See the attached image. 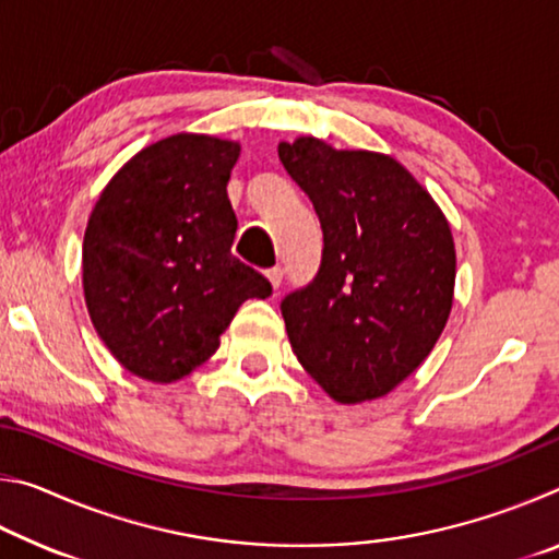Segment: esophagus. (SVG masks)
<instances>
[{"label": "esophagus", "instance_id": "34e87169", "mask_svg": "<svg viewBox=\"0 0 559 559\" xmlns=\"http://www.w3.org/2000/svg\"><path fill=\"white\" fill-rule=\"evenodd\" d=\"M266 276H269V281H271V286L278 288L281 281H283V269H281V266H273V269L266 271Z\"/></svg>", "mask_w": 559, "mask_h": 559}]
</instances>
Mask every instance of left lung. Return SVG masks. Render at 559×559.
<instances>
[{
  "label": "left lung",
  "instance_id": "8db88e82",
  "mask_svg": "<svg viewBox=\"0 0 559 559\" xmlns=\"http://www.w3.org/2000/svg\"><path fill=\"white\" fill-rule=\"evenodd\" d=\"M278 157L323 229L316 278L281 302L293 353L340 404L390 394L447 328L456 283L447 216L390 155L298 138Z\"/></svg>",
  "mask_w": 559,
  "mask_h": 559
}]
</instances>
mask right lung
Instances as JSON below:
<instances>
[{
    "label": "right lung",
    "instance_id": "right-lung-1",
    "mask_svg": "<svg viewBox=\"0 0 559 559\" xmlns=\"http://www.w3.org/2000/svg\"><path fill=\"white\" fill-rule=\"evenodd\" d=\"M241 147L177 132L140 150L103 189L83 236L93 328L128 372L177 382L206 362L243 300L271 283L231 253L226 182Z\"/></svg>",
    "mask_w": 559,
    "mask_h": 559
}]
</instances>
